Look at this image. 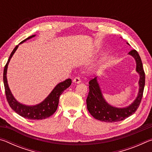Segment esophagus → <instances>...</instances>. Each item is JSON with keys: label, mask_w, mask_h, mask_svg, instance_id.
<instances>
[{"label": "esophagus", "mask_w": 152, "mask_h": 152, "mask_svg": "<svg viewBox=\"0 0 152 152\" xmlns=\"http://www.w3.org/2000/svg\"><path fill=\"white\" fill-rule=\"evenodd\" d=\"M73 82L75 84H79L81 82V80L78 77H76V78H74V79L73 80Z\"/></svg>", "instance_id": "obj_1"}]
</instances>
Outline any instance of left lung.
Listing matches in <instances>:
<instances>
[{
    "instance_id": "left-lung-1",
    "label": "left lung",
    "mask_w": 152,
    "mask_h": 152,
    "mask_svg": "<svg viewBox=\"0 0 152 152\" xmlns=\"http://www.w3.org/2000/svg\"><path fill=\"white\" fill-rule=\"evenodd\" d=\"M128 45H129L127 42ZM135 59L136 72L140 75L139 91L137 96L132 104L125 107H116L108 103L102 95L101 87L97 80V76L89 82V92L86 99V105L89 113L94 119L107 123L121 121L130 117L134 113L140 106L143 96L145 86V73L143 64L138 52L135 50L128 53Z\"/></svg>"
}]
</instances>
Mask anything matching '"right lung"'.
<instances>
[{"instance_id": "obj_1", "label": "right lung", "mask_w": 152, "mask_h": 152, "mask_svg": "<svg viewBox=\"0 0 152 152\" xmlns=\"http://www.w3.org/2000/svg\"><path fill=\"white\" fill-rule=\"evenodd\" d=\"M35 36V35L30 36L27 39L22 41L19 45L26 42L28 39H31ZM19 45H17L14 50H12L4 68L3 82L7 101L9 102V106L11 107V109L14 111L16 112L17 114H19L20 116L25 118V119L31 120L45 119L46 118L51 116L56 111L59 103V98H60V95L63 93V92L71 85L72 80L71 79L68 78L58 84L54 87V88L52 90V91L49 94L48 96L39 104L35 105H26L20 103V102L17 101L16 99L12 95L11 90L9 88L8 81H7V73L9 64L12 56L17 50L18 47H19Z\"/></svg>"}]
</instances>
